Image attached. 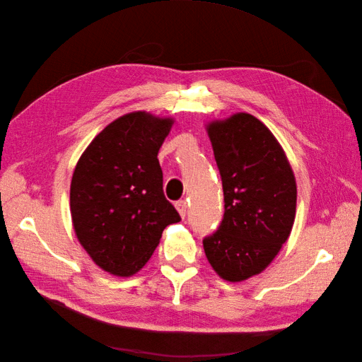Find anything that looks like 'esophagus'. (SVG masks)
<instances>
[{"instance_id":"obj_1","label":"esophagus","mask_w":362,"mask_h":362,"mask_svg":"<svg viewBox=\"0 0 362 362\" xmlns=\"http://www.w3.org/2000/svg\"><path fill=\"white\" fill-rule=\"evenodd\" d=\"M175 206H177V210H178V213H180V216L182 218L187 216V202H185V201H178V202H175Z\"/></svg>"}]
</instances>
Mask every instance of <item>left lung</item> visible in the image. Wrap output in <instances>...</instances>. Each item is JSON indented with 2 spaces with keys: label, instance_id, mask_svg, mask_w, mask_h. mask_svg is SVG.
I'll list each match as a JSON object with an SVG mask.
<instances>
[{
  "label": "left lung",
  "instance_id": "1",
  "mask_svg": "<svg viewBox=\"0 0 362 362\" xmlns=\"http://www.w3.org/2000/svg\"><path fill=\"white\" fill-rule=\"evenodd\" d=\"M222 178L225 213L202 240L221 278L258 275L287 242L296 216V180L286 152L257 117L237 113L206 125Z\"/></svg>",
  "mask_w": 362,
  "mask_h": 362
}]
</instances>
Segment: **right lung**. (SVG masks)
Listing matches in <instances>:
<instances>
[{
	"label": "right lung",
	"mask_w": 362,
	"mask_h": 362,
	"mask_svg": "<svg viewBox=\"0 0 362 362\" xmlns=\"http://www.w3.org/2000/svg\"><path fill=\"white\" fill-rule=\"evenodd\" d=\"M173 120L146 112L107 125L76 163L71 216L76 238L95 264L116 276L144 267L163 229L181 221L163 193L158 151Z\"/></svg>",
	"instance_id": "1"
}]
</instances>
